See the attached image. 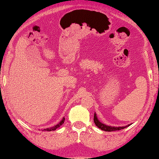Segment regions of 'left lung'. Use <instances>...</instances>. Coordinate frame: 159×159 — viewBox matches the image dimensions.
Masks as SVG:
<instances>
[{
  "instance_id": "8db88e82",
  "label": "left lung",
  "mask_w": 159,
  "mask_h": 159,
  "mask_svg": "<svg viewBox=\"0 0 159 159\" xmlns=\"http://www.w3.org/2000/svg\"><path fill=\"white\" fill-rule=\"evenodd\" d=\"M94 123H95V124H96V126H97L98 128H99L100 129H102V130H103V131H118V130L123 129H125V128L129 126V125H131V124H129V125H125V126H119V127H115V126H111V125H107L106 124H104V123L100 122L99 120L98 119L97 116H96V112L94 113Z\"/></svg>"
}]
</instances>
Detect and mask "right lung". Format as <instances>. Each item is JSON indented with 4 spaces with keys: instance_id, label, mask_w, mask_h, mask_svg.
I'll return each instance as SVG.
<instances>
[{
    "instance_id": "add662e5",
    "label": "right lung",
    "mask_w": 159,
    "mask_h": 159,
    "mask_svg": "<svg viewBox=\"0 0 159 159\" xmlns=\"http://www.w3.org/2000/svg\"><path fill=\"white\" fill-rule=\"evenodd\" d=\"M65 121V117H63V119L60 121V122L57 123V124H56L55 125H54V126H52L50 128H47V129H43L42 131H55V130H56L57 128H59L61 125L63 124V123H64Z\"/></svg>"
}]
</instances>
